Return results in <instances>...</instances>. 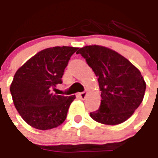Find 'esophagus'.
I'll use <instances>...</instances> for the list:
<instances>
[{
  "mask_svg": "<svg viewBox=\"0 0 158 158\" xmlns=\"http://www.w3.org/2000/svg\"><path fill=\"white\" fill-rule=\"evenodd\" d=\"M86 95H87V93H86L85 91H83V92H81V93L79 94V96H80V98H81L82 99H84V98H86Z\"/></svg>",
  "mask_w": 158,
  "mask_h": 158,
  "instance_id": "34e87169",
  "label": "esophagus"
}]
</instances>
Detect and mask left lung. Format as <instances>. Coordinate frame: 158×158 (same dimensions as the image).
I'll use <instances>...</instances> for the list:
<instances>
[{
    "mask_svg": "<svg viewBox=\"0 0 158 158\" xmlns=\"http://www.w3.org/2000/svg\"><path fill=\"white\" fill-rule=\"evenodd\" d=\"M80 53L94 71L101 91L98 110L89 113L102 124L118 125L130 118L143 102L146 83L142 74L128 60L101 46L79 48Z\"/></svg>",
    "mask_w": 158,
    "mask_h": 158,
    "instance_id": "8db88e82",
    "label": "left lung"
}]
</instances>
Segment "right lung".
<instances>
[{"label": "right lung", "mask_w": 158, "mask_h": 158, "mask_svg": "<svg viewBox=\"0 0 158 158\" xmlns=\"http://www.w3.org/2000/svg\"><path fill=\"white\" fill-rule=\"evenodd\" d=\"M77 50L72 46L46 48L15 72L10 85L13 102L23 120L34 128L47 130L65 121L76 96L54 94L52 89L62 82L64 70Z\"/></svg>", "instance_id": "right-lung-1"}]
</instances>
